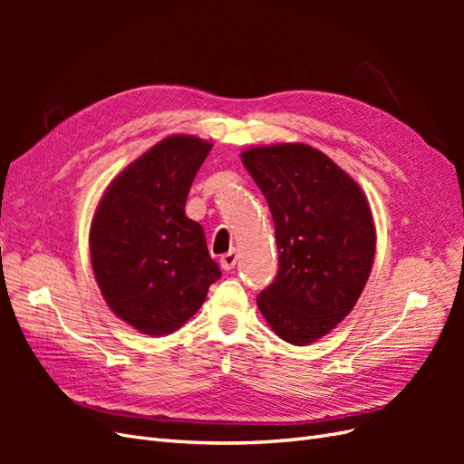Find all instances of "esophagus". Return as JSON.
Wrapping results in <instances>:
<instances>
[{
  "label": "esophagus",
  "instance_id": "esophagus-1",
  "mask_svg": "<svg viewBox=\"0 0 464 464\" xmlns=\"http://www.w3.org/2000/svg\"><path fill=\"white\" fill-rule=\"evenodd\" d=\"M236 263H237V254H236V251H228V254H224V256L220 257V266H222L224 271L234 269Z\"/></svg>",
  "mask_w": 464,
  "mask_h": 464
}]
</instances>
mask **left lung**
Masks as SVG:
<instances>
[{
  "label": "left lung",
  "instance_id": "8db88e82",
  "mask_svg": "<svg viewBox=\"0 0 464 464\" xmlns=\"http://www.w3.org/2000/svg\"><path fill=\"white\" fill-rule=\"evenodd\" d=\"M242 162L269 203L278 273L257 307L280 339L305 346L356 305L375 257L366 195L327 154L304 143L254 147Z\"/></svg>",
  "mask_w": 464,
  "mask_h": 464
}]
</instances>
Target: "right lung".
Here are the masks:
<instances>
[{"mask_svg":"<svg viewBox=\"0 0 464 464\" xmlns=\"http://www.w3.org/2000/svg\"><path fill=\"white\" fill-rule=\"evenodd\" d=\"M213 143L170 135L131 162L92 217L91 263L110 310L143 334L164 336L198 314L220 278L188 193Z\"/></svg>","mask_w":464,"mask_h":464,"instance_id":"right-lung-1","label":"right lung"}]
</instances>
